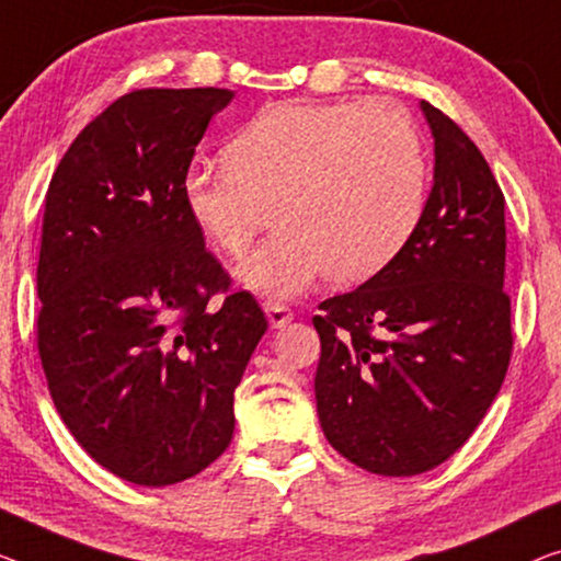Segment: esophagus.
Instances as JSON below:
<instances>
[{"label":"esophagus","mask_w":561,"mask_h":561,"mask_svg":"<svg viewBox=\"0 0 561 561\" xmlns=\"http://www.w3.org/2000/svg\"><path fill=\"white\" fill-rule=\"evenodd\" d=\"M264 312L272 328H284V324L291 322V317H295L287 305H279V302H264Z\"/></svg>","instance_id":"obj_1"}]
</instances>
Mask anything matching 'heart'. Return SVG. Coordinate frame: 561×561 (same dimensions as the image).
Instances as JSON below:
<instances>
[{"label":"heart","mask_w":561,"mask_h":561,"mask_svg":"<svg viewBox=\"0 0 561 561\" xmlns=\"http://www.w3.org/2000/svg\"><path fill=\"white\" fill-rule=\"evenodd\" d=\"M425 183L421 136L396 103H277L231 140L227 163L188 165L183 204L229 256L247 252L272 206L277 231L239 279L289 299L328 274L355 284L386 270L421 219Z\"/></svg>","instance_id":"1"}]
</instances>
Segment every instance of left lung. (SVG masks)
<instances>
[{"label": "left lung", "instance_id": "8db88e82", "mask_svg": "<svg viewBox=\"0 0 561 561\" xmlns=\"http://www.w3.org/2000/svg\"><path fill=\"white\" fill-rule=\"evenodd\" d=\"M433 188L398 256L324 299L314 398L330 446L370 473L431 471L486 415L512 360L504 194L458 125L421 103Z\"/></svg>", "mask_w": 561, "mask_h": 561}]
</instances>
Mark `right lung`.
<instances>
[{
    "label": "right lung",
    "instance_id": "1",
    "mask_svg": "<svg viewBox=\"0 0 561 561\" xmlns=\"http://www.w3.org/2000/svg\"><path fill=\"white\" fill-rule=\"evenodd\" d=\"M233 90H133L88 123L49 181L37 350L90 458L138 486L204 471L233 436V390L266 332L206 252L183 175Z\"/></svg>",
    "mask_w": 561,
    "mask_h": 561
}]
</instances>
